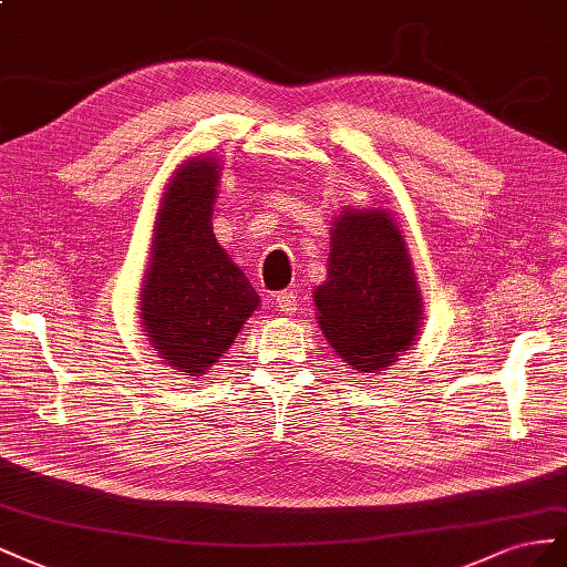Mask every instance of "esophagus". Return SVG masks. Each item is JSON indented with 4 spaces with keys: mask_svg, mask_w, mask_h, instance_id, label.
I'll use <instances>...</instances> for the list:
<instances>
[{
    "mask_svg": "<svg viewBox=\"0 0 567 567\" xmlns=\"http://www.w3.org/2000/svg\"><path fill=\"white\" fill-rule=\"evenodd\" d=\"M275 306H278L282 313H289V316L297 313L299 297H297L295 289H285V292H280L278 297H275Z\"/></svg>",
    "mask_w": 567,
    "mask_h": 567,
    "instance_id": "1",
    "label": "esophagus"
}]
</instances>
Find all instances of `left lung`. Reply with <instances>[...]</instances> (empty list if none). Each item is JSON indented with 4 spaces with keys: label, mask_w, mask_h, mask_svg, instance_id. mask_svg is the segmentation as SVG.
<instances>
[{
    "label": "left lung",
    "mask_w": 567,
    "mask_h": 567,
    "mask_svg": "<svg viewBox=\"0 0 567 567\" xmlns=\"http://www.w3.org/2000/svg\"><path fill=\"white\" fill-rule=\"evenodd\" d=\"M316 309L332 349L363 373L390 365L413 344L420 295L401 233L384 212H347L334 223Z\"/></svg>",
    "instance_id": "1"
}]
</instances>
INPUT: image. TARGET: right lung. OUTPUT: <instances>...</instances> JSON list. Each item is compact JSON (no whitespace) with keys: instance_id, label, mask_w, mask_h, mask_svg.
I'll list each match as a JSON object with an SVG mask.
<instances>
[{"instance_id":"right-lung-1","label":"right lung","mask_w":567,"mask_h":567,"mask_svg":"<svg viewBox=\"0 0 567 567\" xmlns=\"http://www.w3.org/2000/svg\"><path fill=\"white\" fill-rule=\"evenodd\" d=\"M216 168V161L194 158L175 173L142 287L144 332L161 359L189 375L216 363L258 306L247 275L214 237Z\"/></svg>"}]
</instances>
